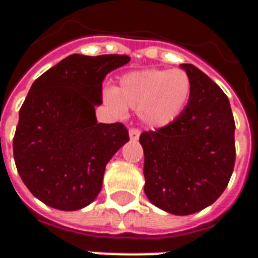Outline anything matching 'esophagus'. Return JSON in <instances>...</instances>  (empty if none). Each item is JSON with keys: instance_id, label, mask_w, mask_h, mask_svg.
<instances>
[{"instance_id": "esophagus-1", "label": "esophagus", "mask_w": 258, "mask_h": 258, "mask_svg": "<svg viewBox=\"0 0 258 258\" xmlns=\"http://www.w3.org/2000/svg\"><path fill=\"white\" fill-rule=\"evenodd\" d=\"M128 134H130V140L137 141L138 138H140L141 131L138 128H135V127H131V128H130V131H128Z\"/></svg>"}]
</instances>
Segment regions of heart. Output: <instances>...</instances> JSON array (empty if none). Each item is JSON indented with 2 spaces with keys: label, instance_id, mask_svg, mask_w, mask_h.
Here are the masks:
<instances>
[{
  "label": "heart",
  "instance_id": "obj_1",
  "mask_svg": "<svg viewBox=\"0 0 258 258\" xmlns=\"http://www.w3.org/2000/svg\"><path fill=\"white\" fill-rule=\"evenodd\" d=\"M190 94L192 83L184 70L149 69L124 74L118 87L105 92V102L117 114L130 107L148 125L164 127L181 116Z\"/></svg>",
  "mask_w": 258,
  "mask_h": 258
}]
</instances>
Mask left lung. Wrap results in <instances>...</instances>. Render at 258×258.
Listing matches in <instances>:
<instances>
[{"mask_svg":"<svg viewBox=\"0 0 258 258\" xmlns=\"http://www.w3.org/2000/svg\"><path fill=\"white\" fill-rule=\"evenodd\" d=\"M192 83L177 120L144 131L145 194L171 214L186 216L214 203L235 166V120L227 95L194 64H181Z\"/></svg>","mask_w":258,"mask_h":258,"instance_id":"8db88e82","label":"left lung"}]
</instances>
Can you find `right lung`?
Returning <instances> with one entry per match:
<instances>
[{
    "mask_svg": "<svg viewBox=\"0 0 258 258\" xmlns=\"http://www.w3.org/2000/svg\"><path fill=\"white\" fill-rule=\"evenodd\" d=\"M127 55H70L33 83L19 110L14 157L42 203L79 210L99 194L107 162L130 140L123 123H98L102 81Z\"/></svg>",
    "mask_w": 258,
    "mask_h": 258,
    "instance_id": "obj_1",
    "label": "right lung"
}]
</instances>
